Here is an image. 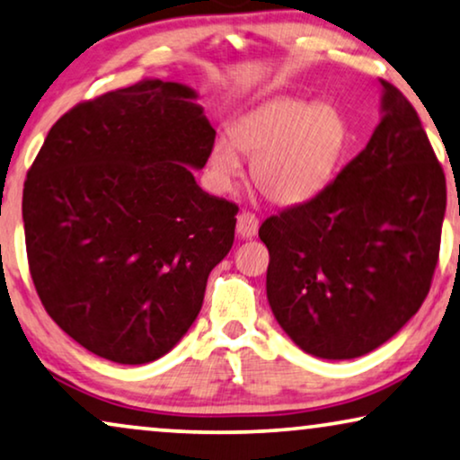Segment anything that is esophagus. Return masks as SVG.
Wrapping results in <instances>:
<instances>
[{"label": "esophagus", "mask_w": 460, "mask_h": 460, "mask_svg": "<svg viewBox=\"0 0 460 460\" xmlns=\"http://www.w3.org/2000/svg\"><path fill=\"white\" fill-rule=\"evenodd\" d=\"M256 231H259V218L252 212H242L237 217V235L242 240H250V237L256 235Z\"/></svg>", "instance_id": "34e87169"}]
</instances>
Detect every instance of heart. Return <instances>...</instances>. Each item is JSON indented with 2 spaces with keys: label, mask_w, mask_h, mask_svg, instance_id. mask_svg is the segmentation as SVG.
Returning <instances> with one entry per match:
<instances>
[{
  "label": "heart",
  "mask_w": 460,
  "mask_h": 460,
  "mask_svg": "<svg viewBox=\"0 0 460 460\" xmlns=\"http://www.w3.org/2000/svg\"><path fill=\"white\" fill-rule=\"evenodd\" d=\"M347 146V124L332 105H311L278 96L240 115L229 140L212 143L208 168L212 185L226 191L242 172V155L252 157V182L269 201L296 206L328 185Z\"/></svg>",
  "instance_id": "obj_1"
}]
</instances>
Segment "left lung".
I'll use <instances>...</instances> for the list:
<instances>
[{
    "instance_id": "obj_1",
    "label": "left lung",
    "mask_w": 460,
    "mask_h": 460,
    "mask_svg": "<svg viewBox=\"0 0 460 460\" xmlns=\"http://www.w3.org/2000/svg\"><path fill=\"white\" fill-rule=\"evenodd\" d=\"M444 212L446 176L419 115L381 82V121L366 149L314 199L261 225L281 330L322 359L387 342L429 292Z\"/></svg>"
}]
</instances>
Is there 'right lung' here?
<instances>
[{"instance_id": "1", "label": "right lung", "mask_w": 460, "mask_h": 460, "mask_svg": "<svg viewBox=\"0 0 460 460\" xmlns=\"http://www.w3.org/2000/svg\"><path fill=\"white\" fill-rule=\"evenodd\" d=\"M198 92L143 79L65 113L22 191L29 271L48 315L115 364L166 355L229 254L237 206L206 193L214 128Z\"/></svg>"}]
</instances>
